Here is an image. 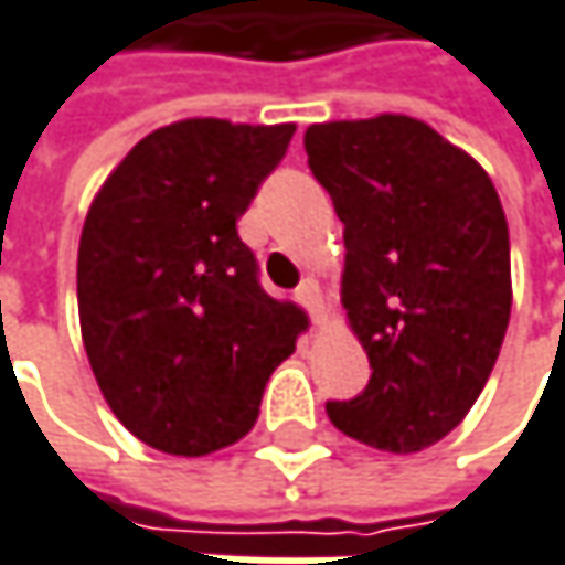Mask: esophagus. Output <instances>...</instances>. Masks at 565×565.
Returning a JSON list of instances; mask_svg holds the SVG:
<instances>
[{
    "label": "esophagus",
    "mask_w": 565,
    "mask_h": 565,
    "mask_svg": "<svg viewBox=\"0 0 565 565\" xmlns=\"http://www.w3.org/2000/svg\"><path fill=\"white\" fill-rule=\"evenodd\" d=\"M294 300L310 313L313 323H320V287L317 281H303L297 290H294Z\"/></svg>",
    "instance_id": "esophagus-1"
}]
</instances>
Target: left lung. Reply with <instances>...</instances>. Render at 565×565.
Masks as SVG:
<instances>
[{"label": "left lung", "mask_w": 565, "mask_h": 565, "mask_svg": "<svg viewBox=\"0 0 565 565\" xmlns=\"http://www.w3.org/2000/svg\"><path fill=\"white\" fill-rule=\"evenodd\" d=\"M307 164L342 220V303L372 379L327 401L335 430L420 452L482 394L511 317V242L486 171L407 116L323 122Z\"/></svg>", "instance_id": "8db88e82"}]
</instances>
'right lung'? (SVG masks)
<instances>
[{
  "label": "right lung",
  "mask_w": 565,
  "mask_h": 565,
  "mask_svg": "<svg viewBox=\"0 0 565 565\" xmlns=\"http://www.w3.org/2000/svg\"><path fill=\"white\" fill-rule=\"evenodd\" d=\"M294 126L186 119L145 135L83 223L77 300L89 369L141 443L206 456L252 430L307 317L275 300L235 220Z\"/></svg>",
  "instance_id": "add662e5"
}]
</instances>
